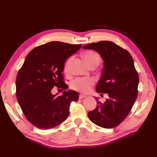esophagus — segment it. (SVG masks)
Masks as SVG:
<instances>
[{"instance_id":"1","label":"esophagus","mask_w":157,"mask_h":157,"mask_svg":"<svg viewBox=\"0 0 157 157\" xmlns=\"http://www.w3.org/2000/svg\"><path fill=\"white\" fill-rule=\"evenodd\" d=\"M86 95L82 94H80L79 95V98H80V99H82V98H86Z\"/></svg>"}]
</instances>
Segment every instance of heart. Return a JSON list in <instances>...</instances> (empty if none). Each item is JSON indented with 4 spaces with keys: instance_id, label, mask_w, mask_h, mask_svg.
<instances>
[{
    "instance_id": "b5f03b06",
    "label": "heart",
    "mask_w": 157,
    "mask_h": 157,
    "mask_svg": "<svg viewBox=\"0 0 157 157\" xmlns=\"http://www.w3.org/2000/svg\"><path fill=\"white\" fill-rule=\"evenodd\" d=\"M72 57L69 58L64 66L65 72H68L69 69V65L72 60ZM84 59L86 62L90 65L95 61H99V57L98 54L94 51H87L84 54ZM95 82V80L93 78H84L77 77L73 80L71 82V88L76 91L82 93L88 92Z\"/></svg>"
}]
</instances>
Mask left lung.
<instances>
[{
    "label": "left lung",
    "instance_id": "1",
    "mask_svg": "<svg viewBox=\"0 0 157 157\" xmlns=\"http://www.w3.org/2000/svg\"><path fill=\"white\" fill-rule=\"evenodd\" d=\"M82 48L100 54L104 67L96 90L98 93L109 95L103 103L95 98L98 105L88 113V117L100 127H116L129 114L137 96L139 76L134 59L126 50L111 41L90 43Z\"/></svg>",
    "mask_w": 157,
    "mask_h": 157
}]
</instances>
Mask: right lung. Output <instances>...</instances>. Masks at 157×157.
Returning <instances> with one entry per match:
<instances>
[{
    "mask_svg": "<svg viewBox=\"0 0 157 157\" xmlns=\"http://www.w3.org/2000/svg\"><path fill=\"white\" fill-rule=\"evenodd\" d=\"M82 44L49 42L33 49L27 56L17 75L16 96L27 119L43 130L60 124L68 117L71 101L78 94L72 90L62 96L52 94L54 86L66 90L62 72L65 60Z\"/></svg>",
    "mask_w": 157,
    "mask_h": 157,
    "instance_id": "obj_1",
    "label": "right lung"
}]
</instances>
